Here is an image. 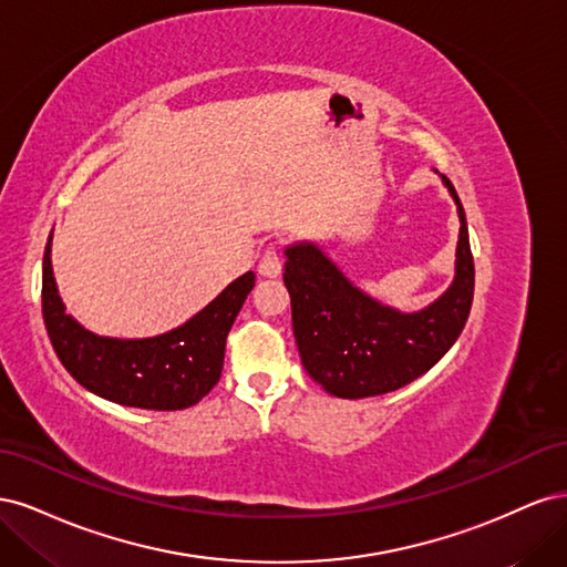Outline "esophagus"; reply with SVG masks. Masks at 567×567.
Wrapping results in <instances>:
<instances>
[{"label":"esophagus","instance_id":"esophagus-1","mask_svg":"<svg viewBox=\"0 0 567 567\" xmlns=\"http://www.w3.org/2000/svg\"><path fill=\"white\" fill-rule=\"evenodd\" d=\"M257 271L262 274L267 279H277L281 274V260H279V252L277 248H269L265 250V255L260 257V262H257Z\"/></svg>","mask_w":567,"mask_h":567}]
</instances>
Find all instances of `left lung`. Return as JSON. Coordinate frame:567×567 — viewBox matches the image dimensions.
Segmentation results:
<instances>
[{
  "label": "left lung",
  "mask_w": 567,
  "mask_h": 567,
  "mask_svg": "<svg viewBox=\"0 0 567 567\" xmlns=\"http://www.w3.org/2000/svg\"><path fill=\"white\" fill-rule=\"evenodd\" d=\"M456 203L458 244L454 281L419 312H400L359 290L315 244L286 248L284 284L305 371L336 398L362 400L400 390L431 371L461 336L471 315L475 267L466 213Z\"/></svg>",
  "instance_id": "obj_1"
}]
</instances>
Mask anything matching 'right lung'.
Instances as JSON below:
<instances>
[{
  "instance_id": "right-lung-1",
  "label": "right lung",
  "mask_w": 567,
  "mask_h": 567,
  "mask_svg": "<svg viewBox=\"0 0 567 567\" xmlns=\"http://www.w3.org/2000/svg\"><path fill=\"white\" fill-rule=\"evenodd\" d=\"M252 286L255 274L246 271L198 315L161 336H96L65 315L51 269L49 236L42 262V317L61 364L82 388L123 406L177 411L200 402L219 381L227 336Z\"/></svg>"
}]
</instances>
